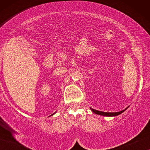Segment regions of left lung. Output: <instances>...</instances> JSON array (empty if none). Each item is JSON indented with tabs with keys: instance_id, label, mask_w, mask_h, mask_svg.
Here are the masks:
<instances>
[{
	"instance_id": "obj_1",
	"label": "left lung",
	"mask_w": 150,
	"mask_h": 150,
	"mask_svg": "<svg viewBox=\"0 0 150 150\" xmlns=\"http://www.w3.org/2000/svg\"><path fill=\"white\" fill-rule=\"evenodd\" d=\"M126 109L122 110V111H120V112H102V111H100V110H97L96 109H93V108H90V109H91L92 111H93L94 113L97 114V115H102V116H106V117H115V116H117V115H119L122 113L124 111V110H126Z\"/></svg>"
}]
</instances>
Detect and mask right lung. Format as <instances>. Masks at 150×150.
<instances>
[{
    "label": "right lung",
    "instance_id": "obj_1",
    "mask_svg": "<svg viewBox=\"0 0 150 150\" xmlns=\"http://www.w3.org/2000/svg\"><path fill=\"white\" fill-rule=\"evenodd\" d=\"M52 115H54V113H53V114H52Z\"/></svg>",
    "mask_w": 150,
    "mask_h": 150
}]
</instances>
